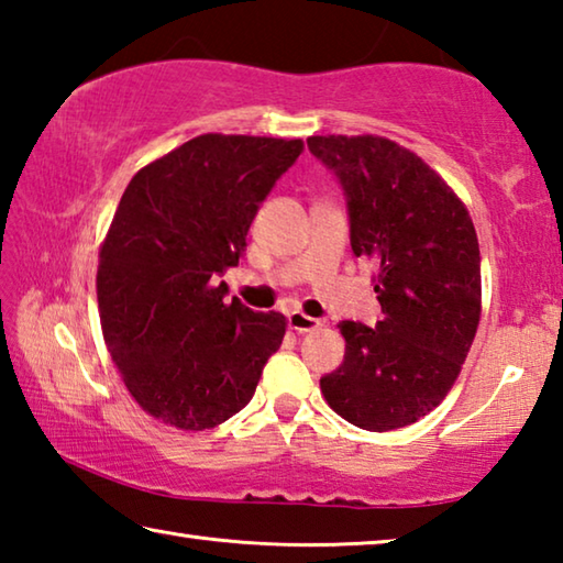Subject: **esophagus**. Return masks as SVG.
<instances>
[{"instance_id": "esophagus-1", "label": "esophagus", "mask_w": 563, "mask_h": 563, "mask_svg": "<svg viewBox=\"0 0 563 563\" xmlns=\"http://www.w3.org/2000/svg\"><path fill=\"white\" fill-rule=\"evenodd\" d=\"M288 325L295 332H310V330L320 328V320L305 316V312H300V310H292V312H288Z\"/></svg>"}]
</instances>
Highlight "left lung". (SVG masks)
<instances>
[{
    "label": "left lung",
    "mask_w": 563,
    "mask_h": 563,
    "mask_svg": "<svg viewBox=\"0 0 563 563\" xmlns=\"http://www.w3.org/2000/svg\"><path fill=\"white\" fill-rule=\"evenodd\" d=\"M308 148L338 176L350 245L375 265L383 320H342V365L320 379L350 424L389 432L442 402L482 316V261L464 203L412 151L383 136H310Z\"/></svg>",
    "instance_id": "left-lung-1"
}]
</instances>
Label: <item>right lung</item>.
<instances>
[{"label": "right lung", "instance_id": "obj_1", "mask_svg": "<svg viewBox=\"0 0 563 563\" xmlns=\"http://www.w3.org/2000/svg\"><path fill=\"white\" fill-rule=\"evenodd\" d=\"M300 139L203 133L131 178L99 251L101 330L144 412L201 432L251 402L285 335L280 312H255L218 278L238 265Z\"/></svg>", "mask_w": 563, "mask_h": 563}]
</instances>
